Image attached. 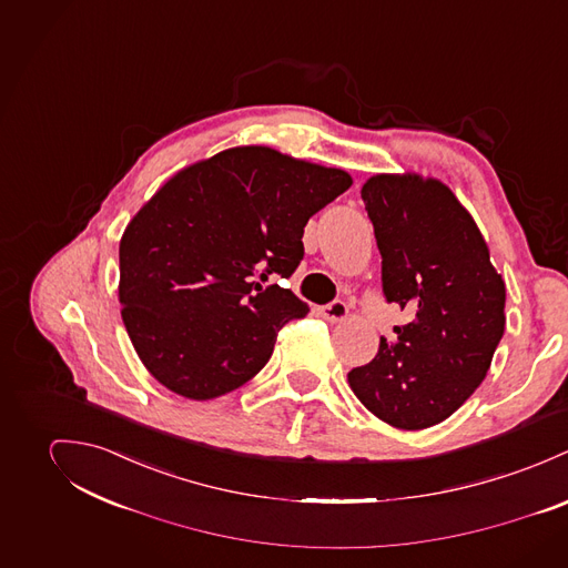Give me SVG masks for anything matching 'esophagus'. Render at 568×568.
Returning <instances> with one entry per match:
<instances>
[{
  "label": "esophagus",
  "mask_w": 568,
  "mask_h": 568,
  "mask_svg": "<svg viewBox=\"0 0 568 568\" xmlns=\"http://www.w3.org/2000/svg\"><path fill=\"white\" fill-rule=\"evenodd\" d=\"M322 317L326 320V322H331V324H337V322H344L346 317H348V307L342 303V301H335V303H331V305H326V307H322Z\"/></svg>",
  "instance_id": "1"
}]
</instances>
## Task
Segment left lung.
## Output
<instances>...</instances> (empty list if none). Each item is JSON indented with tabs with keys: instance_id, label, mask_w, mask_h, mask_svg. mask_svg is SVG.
<instances>
[{
	"instance_id": "8db88e82",
	"label": "left lung",
	"mask_w": 568,
	"mask_h": 568,
	"mask_svg": "<svg viewBox=\"0 0 568 568\" xmlns=\"http://www.w3.org/2000/svg\"><path fill=\"white\" fill-rule=\"evenodd\" d=\"M362 197L375 226L383 294L412 320L348 373L378 420L418 432L455 414L488 375L505 331V281L457 195L434 176L375 174Z\"/></svg>"
}]
</instances>
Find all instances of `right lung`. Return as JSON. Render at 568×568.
Wrapping results in <instances>:
<instances>
[{
	"mask_svg": "<svg viewBox=\"0 0 568 568\" xmlns=\"http://www.w3.org/2000/svg\"><path fill=\"white\" fill-rule=\"evenodd\" d=\"M353 185L348 172L267 145H240L179 170L128 222L120 303L128 337L161 385L211 400L267 364L307 303L254 276L287 278L310 217Z\"/></svg>",
	"mask_w": 568,
	"mask_h": 568,
	"instance_id": "obj_1",
	"label": "right lung"
}]
</instances>
